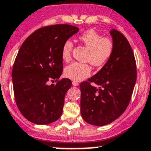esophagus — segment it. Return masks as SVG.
<instances>
[{
	"label": "esophagus",
	"instance_id": "1",
	"mask_svg": "<svg viewBox=\"0 0 151 151\" xmlns=\"http://www.w3.org/2000/svg\"><path fill=\"white\" fill-rule=\"evenodd\" d=\"M78 85H79V84H78V83L77 82V81H73V86H78Z\"/></svg>",
	"mask_w": 151,
	"mask_h": 151
}]
</instances>
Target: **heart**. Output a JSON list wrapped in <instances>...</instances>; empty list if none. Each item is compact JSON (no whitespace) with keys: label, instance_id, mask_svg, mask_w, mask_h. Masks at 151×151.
Wrapping results in <instances>:
<instances>
[{"label":"heart","instance_id":"obj_1","mask_svg":"<svg viewBox=\"0 0 151 151\" xmlns=\"http://www.w3.org/2000/svg\"><path fill=\"white\" fill-rule=\"evenodd\" d=\"M79 40L89 49L85 60L95 66H102L106 64L114 52L113 41L92 29L81 34ZM73 46V42L70 40H66L63 42L61 48V58L64 61H69L71 59ZM91 73V67L88 63L74 62L64 69L65 76L76 81L88 78Z\"/></svg>","mask_w":151,"mask_h":151}]
</instances>
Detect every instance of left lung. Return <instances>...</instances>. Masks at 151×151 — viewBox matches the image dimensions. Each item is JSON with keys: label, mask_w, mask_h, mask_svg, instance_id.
<instances>
[{"label": "left lung", "mask_w": 151, "mask_h": 151, "mask_svg": "<svg viewBox=\"0 0 151 151\" xmlns=\"http://www.w3.org/2000/svg\"><path fill=\"white\" fill-rule=\"evenodd\" d=\"M110 34L114 43L111 57L96 75L80 84L81 116L95 126L107 125L124 112L136 81V62L129 42L118 30L112 29Z\"/></svg>", "instance_id": "1"}]
</instances>
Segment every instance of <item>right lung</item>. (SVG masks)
<instances>
[{"mask_svg":"<svg viewBox=\"0 0 151 151\" xmlns=\"http://www.w3.org/2000/svg\"><path fill=\"white\" fill-rule=\"evenodd\" d=\"M78 28L54 24L37 29L19 48L12 71L17 107L36 124H51L61 116L66 93L72 86L69 78L59 80L63 72L61 48ZM48 81L55 84L48 85Z\"/></svg>","mask_w":151,"mask_h":151,"instance_id":"add662e5","label":"right lung"}]
</instances>
